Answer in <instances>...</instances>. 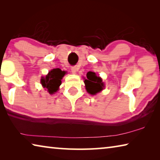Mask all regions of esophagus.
Masks as SVG:
<instances>
[{"label": "esophagus", "mask_w": 160, "mask_h": 160, "mask_svg": "<svg viewBox=\"0 0 160 160\" xmlns=\"http://www.w3.org/2000/svg\"><path fill=\"white\" fill-rule=\"evenodd\" d=\"M77 70H78V68L76 67H72L71 68V72L72 74H75V73H76Z\"/></svg>", "instance_id": "obj_1"}]
</instances>
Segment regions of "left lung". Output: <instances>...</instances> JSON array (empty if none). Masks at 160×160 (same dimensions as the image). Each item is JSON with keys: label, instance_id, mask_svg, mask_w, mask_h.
<instances>
[{"label": "left lung", "instance_id": "obj_1", "mask_svg": "<svg viewBox=\"0 0 160 160\" xmlns=\"http://www.w3.org/2000/svg\"><path fill=\"white\" fill-rule=\"evenodd\" d=\"M84 82L85 84L87 92L92 95H95L104 88V84L102 82V78L97 76L95 72L91 71L87 73V79L85 80Z\"/></svg>", "mask_w": 160, "mask_h": 160}]
</instances>
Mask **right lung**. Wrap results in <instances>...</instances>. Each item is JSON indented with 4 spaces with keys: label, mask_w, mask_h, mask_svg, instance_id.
<instances>
[{
    "label": "right lung",
    "mask_w": 160,
    "mask_h": 160,
    "mask_svg": "<svg viewBox=\"0 0 160 160\" xmlns=\"http://www.w3.org/2000/svg\"><path fill=\"white\" fill-rule=\"evenodd\" d=\"M65 74L66 71H62L60 68L51 70L46 77H42V85L48 93L53 94L58 90L59 86L61 85V80Z\"/></svg>",
    "instance_id": "add662e5"
}]
</instances>
